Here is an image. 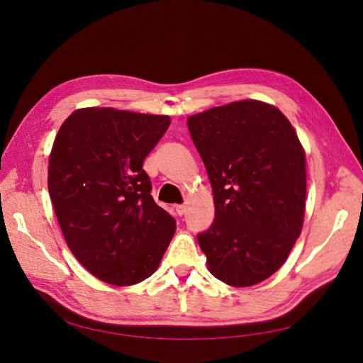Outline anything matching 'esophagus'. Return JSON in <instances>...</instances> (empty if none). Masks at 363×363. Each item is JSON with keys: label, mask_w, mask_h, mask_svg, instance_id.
I'll return each instance as SVG.
<instances>
[{"label": "esophagus", "mask_w": 363, "mask_h": 363, "mask_svg": "<svg viewBox=\"0 0 363 363\" xmlns=\"http://www.w3.org/2000/svg\"><path fill=\"white\" fill-rule=\"evenodd\" d=\"M175 211H177V213L182 216V215H184V212H186V206H184V204L175 206Z\"/></svg>", "instance_id": "esophagus-1"}]
</instances>
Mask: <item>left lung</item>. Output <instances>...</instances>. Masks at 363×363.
<instances>
[{"mask_svg": "<svg viewBox=\"0 0 363 363\" xmlns=\"http://www.w3.org/2000/svg\"><path fill=\"white\" fill-rule=\"evenodd\" d=\"M213 191L215 221L199 244L228 286L267 280L286 262L306 211V152L276 106L240 100L188 118Z\"/></svg>", "mask_w": 363, "mask_h": 363, "instance_id": "obj_1", "label": "left lung"}]
</instances>
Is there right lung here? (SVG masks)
<instances>
[{
  "label": "right lung",
  "mask_w": 363,
  "mask_h": 363,
  "mask_svg": "<svg viewBox=\"0 0 363 363\" xmlns=\"http://www.w3.org/2000/svg\"><path fill=\"white\" fill-rule=\"evenodd\" d=\"M169 124L168 115L83 107L54 139L48 192L63 238L92 276L113 286L152 276L175 233L142 169Z\"/></svg>",
  "instance_id": "right-lung-1"
}]
</instances>
